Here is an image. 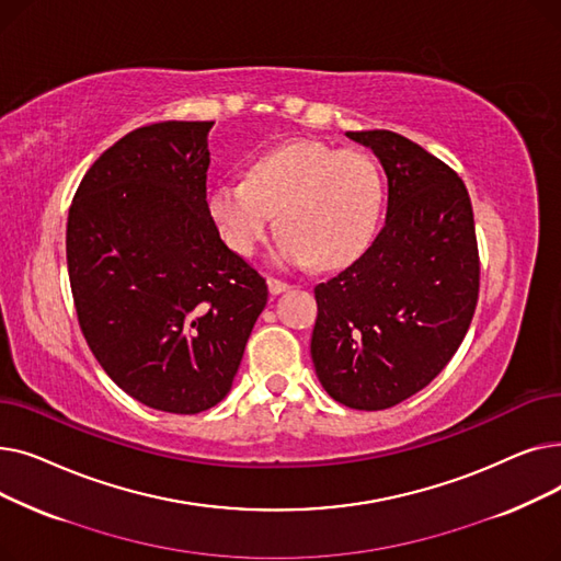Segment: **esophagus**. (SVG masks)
Here are the masks:
<instances>
[{"label": "esophagus", "mask_w": 561, "mask_h": 561, "mask_svg": "<svg viewBox=\"0 0 561 561\" xmlns=\"http://www.w3.org/2000/svg\"><path fill=\"white\" fill-rule=\"evenodd\" d=\"M268 288H271L273 296H279V293H284V290L290 288V284H288V282H282V279H277V277H268Z\"/></svg>", "instance_id": "esophagus-1"}]
</instances>
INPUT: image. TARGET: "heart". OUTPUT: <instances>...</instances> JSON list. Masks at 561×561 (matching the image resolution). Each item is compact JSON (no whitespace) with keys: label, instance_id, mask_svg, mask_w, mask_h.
<instances>
[{"label":"heart","instance_id":"obj_1","mask_svg":"<svg viewBox=\"0 0 561 561\" xmlns=\"http://www.w3.org/2000/svg\"><path fill=\"white\" fill-rule=\"evenodd\" d=\"M385 202L375 159L320 140H290L261 154L245 180L211 188L206 206L222 241L252 256L277 214L275 259L322 271L355 261L373 239Z\"/></svg>","mask_w":561,"mask_h":561}]
</instances>
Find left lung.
Returning <instances> with one entry per match:
<instances>
[{"instance_id": "left-lung-1", "label": "left lung", "mask_w": 561, "mask_h": 561, "mask_svg": "<svg viewBox=\"0 0 561 561\" xmlns=\"http://www.w3.org/2000/svg\"><path fill=\"white\" fill-rule=\"evenodd\" d=\"M387 172V220L370 248L313 288L311 359L336 402L379 411L425 389L473 320L480 254L459 174L396 131H347Z\"/></svg>"}]
</instances>
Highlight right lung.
<instances>
[{
  "instance_id": "obj_1",
  "label": "right lung",
  "mask_w": 561,
  "mask_h": 561,
  "mask_svg": "<svg viewBox=\"0 0 561 561\" xmlns=\"http://www.w3.org/2000/svg\"><path fill=\"white\" fill-rule=\"evenodd\" d=\"M214 123L129 131L88 168L68 214L79 328L134 400L199 414L231 389L268 286L206 206Z\"/></svg>"
}]
</instances>
